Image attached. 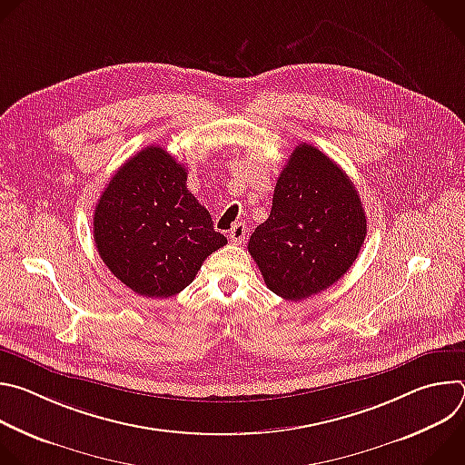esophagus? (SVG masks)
<instances>
[{
  "label": "esophagus",
  "mask_w": 465,
  "mask_h": 465,
  "mask_svg": "<svg viewBox=\"0 0 465 465\" xmlns=\"http://www.w3.org/2000/svg\"><path fill=\"white\" fill-rule=\"evenodd\" d=\"M230 241L233 242V244H241V242H244V237H246V224H242V223H235L233 226H232V230H230Z\"/></svg>",
  "instance_id": "34e87169"
}]
</instances>
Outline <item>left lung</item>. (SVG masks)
I'll list each match as a JSON object with an SVG mask.
<instances>
[{
    "label": "left lung",
    "mask_w": 465,
    "mask_h": 465,
    "mask_svg": "<svg viewBox=\"0 0 465 465\" xmlns=\"http://www.w3.org/2000/svg\"><path fill=\"white\" fill-rule=\"evenodd\" d=\"M366 239V213L351 178L312 145L300 143L274 187L269 219L248 252L267 287L300 302L337 283Z\"/></svg>",
    "instance_id": "8db88e82"
}]
</instances>
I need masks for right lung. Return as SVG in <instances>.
<instances>
[{
  "label": "right lung",
  "instance_id": "1",
  "mask_svg": "<svg viewBox=\"0 0 465 465\" xmlns=\"http://www.w3.org/2000/svg\"><path fill=\"white\" fill-rule=\"evenodd\" d=\"M187 169L158 145L126 160L103 191L94 239L110 272L147 298L183 291L228 239L185 185Z\"/></svg>",
  "mask_w": 465,
  "mask_h": 465
}]
</instances>
